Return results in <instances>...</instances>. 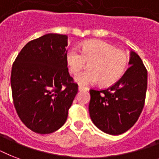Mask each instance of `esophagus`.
I'll return each instance as SVG.
<instances>
[{
    "mask_svg": "<svg viewBox=\"0 0 159 159\" xmlns=\"http://www.w3.org/2000/svg\"><path fill=\"white\" fill-rule=\"evenodd\" d=\"M78 90H79V91H88V90H89V88L87 87H83V86H82V85H79V87H78Z\"/></svg>",
    "mask_w": 159,
    "mask_h": 159,
    "instance_id": "1",
    "label": "esophagus"
}]
</instances>
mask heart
Instances as JSON below:
<instances>
[{"label":"heart","mask_w":159,"mask_h":159,"mask_svg":"<svg viewBox=\"0 0 159 159\" xmlns=\"http://www.w3.org/2000/svg\"><path fill=\"white\" fill-rule=\"evenodd\" d=\"M65 58L73 75L78 74L90 63V69L76 77V81L82 85H93L100 81L105 86L114 84L123 76L129 62L128 55L123 49L102 40L87 41L82 44L80 52L75 48L67 51Z\"/></svg>","instance_id":"heart-1"}]
</instances>
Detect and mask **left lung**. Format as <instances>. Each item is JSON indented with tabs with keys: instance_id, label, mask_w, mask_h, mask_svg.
Here are the masks:
<instances>
[{
	"instance_id": "left-lung-1",
	"label": "left lung",
	"mask_w": 159,
	"mask_h": 159,
	"mask_svg": "<svg viewBox=\"0 0 159 159\" xmlns=\"http://www.w3.org/2000/svg\"><path fill=\"white\" fill-rule=\"evenodd\" d=\"M131 65L118 82L103 90H90L89 113L94 125L118 135L138 120L145 102L148 72L138 54L130 53Z\"/></svg>"
}]
</instances>
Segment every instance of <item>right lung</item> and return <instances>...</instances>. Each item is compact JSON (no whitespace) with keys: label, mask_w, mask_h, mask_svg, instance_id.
I'll use <instances>...</instances> for the list:
<instances>
[{"label":"right lung","mask_w":159,"mask_h":159,"mask_svg":"<svg viewBox=\"0 0 159 159\" xmlns=\"http://www.w3.org/2000/svg\"><path fill=\"white\" fill-rule=\"evenodd\" d=\"M67 46V35L48 34L26 43L12 66L14 106L21 121L35 133L61 128L78 92L68 72Z\"/></svg>","instance_id":"right-lung-1"}]
</instances>
